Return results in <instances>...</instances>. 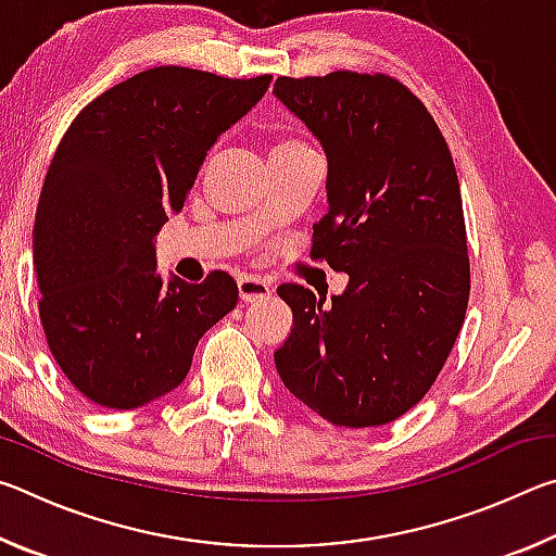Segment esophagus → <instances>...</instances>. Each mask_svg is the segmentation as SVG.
I'll return each instance as SVG.
<instances>
[{"instance_id":"esophagus-1","label":"esophagus","mask_w":556,"mask_h":556,"mask_svg":"<svg viewBox=\"0 0 556 556\" xmlns=\"http://www.w3.org/2000/svg\"><path fill=\"white\" fill-rule=\"evenodd\" d=\"M238 289H240V299L242 301H262V299H267L269 296V291H271V287L267 285L265 279H260V277H240L238 279Z\"/></svg>"}]
</instances>
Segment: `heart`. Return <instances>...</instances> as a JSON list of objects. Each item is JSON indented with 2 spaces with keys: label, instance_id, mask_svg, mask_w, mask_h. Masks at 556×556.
Instances as JSON below:
<instances>
[{
  "label": "heart",
  "instance_id": "heart-1",
  "mask_svg": "<svg viewBox=\"0 0 556 556\" xmlns=\"http://www.w3.org/2000/svg\"><path fill=\"white\" fill-rule=\"evenodd\" d=\"M277 149H306V147L301 144V142H296V139H285V142H279L275 147V152H277Z\"/></svg>",
  "mask_w": 556,
  "mask_h": 556
}]
</instances>
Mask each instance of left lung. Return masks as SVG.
Returning a JSON list of instances; mask_svg holds the SVG:
<instances>
[{
  "mask_svg": "<svg viewBox=\"0 0 556 556\" xmlns=\"http://www.w3.org/2000/svg\"><path fill=\"white\" fill-rule=\"evenodd\" d=\"M328 159L312 260L343 294L281 285L294 326L275 353L287 390L336 427L390 425L434 384L464 326L470 265L454 159L434 117L384 73L275 83Z\"/></svg>",
  "mask_w": 556,
  "mask_h": 556,
  "instance_id": "obj_1",
  "label": "left lung"
}]
</instances>
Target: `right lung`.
I'll return each mask as SVG.
<instances>
[{
  "label": "right lung",
  "mask_w": 556,
  "mask_h": 556,
  "mask_svg": "<svg viewBox=\"0 0 556 556\" xmlns=\"http://www.w3.org/2000/svg\"><path fill=\"white\" fill-rule=\"evenodd\" d=\"M269 80L159 65L102 92L65 129L34 223L39 316L59 368L100 407L135 409L178 388L201 336L238 304L223 269L164 285L154 235Z\"/></svg>",
  "instance_id": "add662e5"
}]
</instances>
